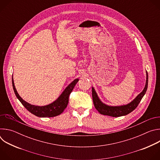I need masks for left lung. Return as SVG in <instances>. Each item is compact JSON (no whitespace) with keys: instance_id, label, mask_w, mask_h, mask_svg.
<instances>
[{"instance_id":"left-lung-1","label":"left lung","mask_w":160,"mask_h":160,"mask_svg":"<svg viewBox=\"0 0 160 160\" xmlns=\"http://www.w3.org/2000/svg\"><path fill=\"white\" fill-rule=\"evenodd\" d=\"M148 85V74L146 72V85L142 90L138 96H137L131 102L126 105L118 106H111L104 104L98 96V94L95 91L94 87H92V99L93 102L96 109L104 115H108L112 117H118L122 116H125L128 115L130 112L133 111L138 104L140 103L141 99L146 92Z\"/></svg>"}]
</instances>
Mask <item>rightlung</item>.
Masks as SVG:
<instances>
[{
    "mask_svg": "<svg viewBox=\"0 0 160 160\" xmlns=\"http://www.w3.org/2000/svg\"><path fill=\"white\" fill-rule=\"evenodd\" d=\"M79 80L78 78L74 80L70 85L64 89L60 96L53 102L46 106H38L30 104L22 99L18 94L14 86L13 78H12V83L14 93L24 107L31 113L38 117H54L61 114L64 109L67 107L69 101V96Z\"/></svg>",
    "mask_w": 160,
    "mask_h": 160,
    "instance_id": "add662e5",
    "label": "right lung"
}]
</instances>
